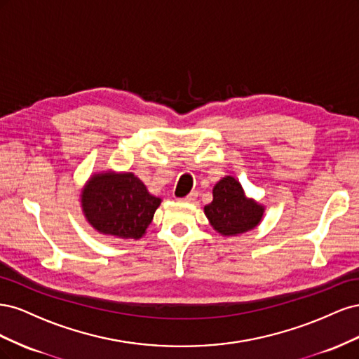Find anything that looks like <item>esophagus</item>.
<instances>
[{
    "instance_id": "obj_1",
    "label": "esophagus",
    "mask_w": 359,
    "mask_h": 359,
    "mask_svg": "<svg viewBox=\"0 0 359 359\" xmlns=\"http://www.w3.org/2000/svg\"><path fill=\"white\" fill-rule=\"evenodd\" d=\"M196 198H198V191H191L190 194H187V196H186V198H182L181 201H182V202H189V203H191V202L196 201Z\"/></svg>"
}]
</instances>
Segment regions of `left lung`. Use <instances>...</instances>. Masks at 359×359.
<instances>
[{"label": "left lung", "mask_w": 359, "mask_h": 359, "mask_svg": "<svg viewBox=\"0 0 359 359\" xmlns=\"http://www.w3.org/2000/svg\"><path fill=\"white\" fill-rule=\"evenodd\" d=\"M214 229L224 236H236L255 229L265 208L248 199L233 177H224L212 189V202L203 208Z\"/></svg>", "instance_id": "left-lung-1"}]
</instances>
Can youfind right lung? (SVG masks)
Segmentation results:
<instances>
[{"mask_svg": "<svg viewBox=\"0 0 359 359\" xmlns=\"http://www.w3.org/2000/svg\"><path fill=\"white\" fill-rule=\"evenodd\" d=\"M85 219L103 235L139 240L153 222L161 199L149 194L132 172H100L85 184L81 194Z\"/></svg>", "mask_w": 359, "mask_h": 359, "instance_id": "obj_1", "label": "right lung"}]
</instances>
